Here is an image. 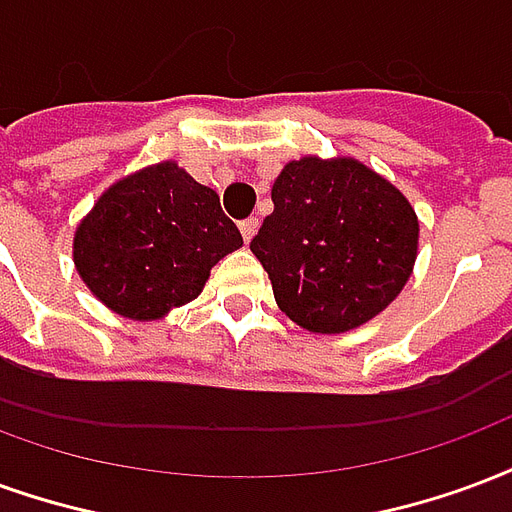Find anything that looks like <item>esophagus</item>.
Returning <instances> with one entry per match:
<instances>
[{
    "instance_id": "1",
    "label": "esophagus",
    "mask_w": 512,
    "mask_h": 512,
    "mask_svg": "<svg viewBox=\"0 0 512 512\" xmlns=\"http://www.w3.org/2000/svg\"><path fill=\"white\" fill-rule=\"evenodd\" d=\"M257 225H260V222H257V217H249V219H244V222H238V227H241V236H244L246 244H249V241H252V236L257 233Z\"/></svg>"
}]
</instances>
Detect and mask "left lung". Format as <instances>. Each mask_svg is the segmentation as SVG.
<instances>
[{
    "label": "left lung",
    "mask_w": 512,
    "mask_h": 512,
    "mask_svg": "<svg viewBox=\"0 0 512 512\" xmlns=\"http://www.w3.org/2000/svg\"><path fill=\"white\" fill-rule=\"evenodd\" d=\"M252 238L279 309L306 331L369 323L407 285L418 217L391 181L355 160L290 162Z\"/></svg>",
    "instance_id": "8db88e82"
}]
</instances>
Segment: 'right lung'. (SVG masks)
Masks as SVG:
<instances>
[{
	"label": "right lung",
	"mask_w": 512,
	"mask_h": 512,
	"mask_svg": "<svg viewBox=\"0 0 512 512\" xmlns=\"http://www.w3.org/2000/svg\"><path fill=\"white\" fill-rule=\"evenodd\" d=\"M244 244L214 189L176 162L113 184L75 230L78 274L102 304L132 320H157L189 304L208 271Z\"/></svg>",
	"instance_id": "add662e5"
}]
</instances>
